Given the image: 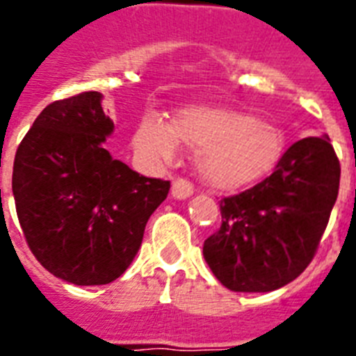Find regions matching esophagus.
<instances>
[{"instance_id": "1", "label": "esophagus", "mask_w": 356, "mask_h": 356, "mask_svg": "<svg viewBox=\"0 0 356 356\" xmlns=\"http://www.w3.org/2000/svg\"><path fill=\"white\" fill-rule=\"evenodd\" d=\"M171 193L176 200H185V197H188L194 193L193 181L185 180V178H176V180L172 181Z\"/></svg>"}]
</instances>
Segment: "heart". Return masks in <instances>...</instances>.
<instances>
[{"mask_svg":"<svg viewBox=\"0 0 356 356\" xmlns=\"http://www.w3.org/2000/svg\"><path fill=\"white\" fill-rule=\"evenodd\" d=\"M135 147L171 160L178 143L197 151V171L212 187L237 191L271 175L285 155L284 130L271 121L229 106L194 105L178 110L171 124L156 115L140 121Z\"/></svg>","mask_w":356,"mask_h":356,"instance_id":"obj_1","label":"heart"}]
</instances>
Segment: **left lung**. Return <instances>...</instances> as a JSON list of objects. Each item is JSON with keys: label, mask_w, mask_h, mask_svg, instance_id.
<instances>
[{"label": "left lung", "mask_w": 356, "mask_h": 356, "mask_svg": "<svg viewBox=\"0 0 356 356\" xmlns=\"http://www.w3.org/2000/svg\"><path fill=\"white\" fill-rule=\"evenodd\" d=\"M341 181L328 137H307L285 151L271 176L222 197L221 226L203 244L216 278L234 292L291 284L316 257Z\"/></svg>", "instance_id": "obj_1"}]
</instances>
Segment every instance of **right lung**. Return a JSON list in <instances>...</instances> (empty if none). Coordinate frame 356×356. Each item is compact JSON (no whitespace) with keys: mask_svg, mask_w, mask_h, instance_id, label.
Returning a JSON list of instances; mask_svg holds the SVG:
<instances>
[{"mask_svg":"<svg viewBox=\"0 0 356 356\" xmlns=\"http://www.w3.org/2000/svg\"><path fill=\"white\" fill-rule=\"evenodd\" d=\"M114 121L96 90L49 103L15 151L19 225L40 266L74 285L127 271L171 181L147 178L103 147Z\"/></svg>","mask_w":356,"mask_h":356,"instance_id":"add662e5","label":"right lung"}]
</instances>
